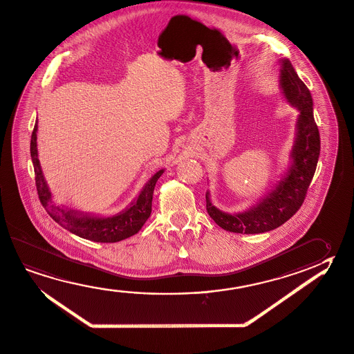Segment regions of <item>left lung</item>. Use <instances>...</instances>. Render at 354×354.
I'll list each match as a JSON object with an SVG mask.
<instances>
[{"label": "left lung", "mask_w": 354, "mask_h": 354, "mask_svg": "<svg viewBox=\"0 0 354 354\" xmlns=\"http://www.w3.org/2000/svg\"><path fill=\"white\" fill-rule=\"evenodd\" d=\"M280 86L286 100L300 111L291 151V166L271 192L243 213H224L212 204L209 192L205 193L207 212L224 230L259 234L280 227L300 209L311 185L321 150L319 132L313 118L311 93L288 59L281 60Z\"/></svg>", "instance_id": "left-lung-1"}]
</instances>
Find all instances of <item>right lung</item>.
Listing matches in <instances>:
<instances>
[{"mask_svg":"<svg viewBox=\"0 0 354 354\" xmlns=\"http://www.w3.org/2000/svg\"><path fill=\"white\" fill-rule=\"evenodd\" d=\"M37 129L38 126L36 122L30 138V157L36 174L37 192L44 209L47 210L54 222L58 223L60 227L80 238L96 243H116L138 233V230L142 228V225L150 216L153 189L165 169H160L153 174L145 185L138 198L130 204V207L115 216H88L78 210L68 209L64 205H55L52 202V193L44 180L41 163L38 160Z\"/></svg>","mask_w":354,"mask_h":354,"instance_id":"obj_1","label":"right lung"}]
</instances>
